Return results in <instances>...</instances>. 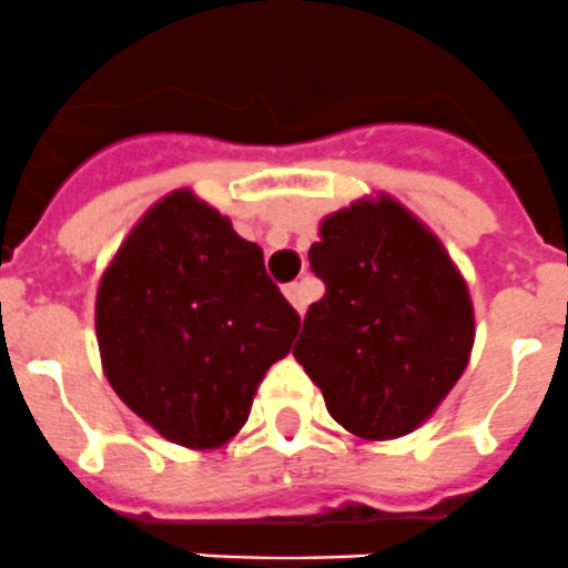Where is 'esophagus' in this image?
<instances>
[{
	"label": "esophagus",
	"mask_w": 568,
	"mask_h": 568,
	"mask_svg": "<svg viewBox=\"0 0 568 568\" xmlns=\"http://www.w3.org/2000/svg\"><path fill=\"white\" fill-rule=\"evenodd\" d=\"M285 296H288V303L294 305L300 314H305V308H308V288H305L303 283H291L285 285Z\"/></svg>",
	"instance_id": "34e87169"
}]
</instances>
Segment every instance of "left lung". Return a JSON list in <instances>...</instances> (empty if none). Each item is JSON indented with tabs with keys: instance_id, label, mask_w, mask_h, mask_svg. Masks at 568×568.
<instances>
[{
	"instance_id": "left-lung-1",
	"label": "left lung",
	"mask_w": 568,
	"mask_h": 568,
	"mask_svg": "<svg viewBox=\"0 0 568 568\" xmlns=\"http://www.w3.org/2000/svg\"><path fill=\"white\" fill-rule=\"evenodd\" d=\"M308 260L325 296L305 314L296 362L347 433L407 436L469 362L475 316L462 272L390 195L328 214Z\"/></svg>"
}]
</instances>
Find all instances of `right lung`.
Here are the masks:
<instances>
[{"instance_id": "1", "label": "right lung", "mask_w": 568, "mask_h": 568, "mask_svg": "<svg viewBox=\"0 0 568 568\" xmlns=\"http://www.w3.org/2000/svg\"><path fill=\"white\" fill-rule=\"evenodd\" d=\"M300 314L265 274L263 248L178 189L132 226L95 294L106 382L135 416L189 449L240 433Z\"/></svg>"}]
</instances>
